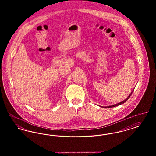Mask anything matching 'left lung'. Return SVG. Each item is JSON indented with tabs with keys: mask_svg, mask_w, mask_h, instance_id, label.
<instances>
[{
	"mask_svg": "<svg viewBox=\"0 0 156 156\" xmlns=\"http://www.w3.org/2000/svg\"><path fill=\"white\" fill-rule=\"evenodd\" d=\"M134 89L133 90V91L131 92V94L128 96V97L126 98V99H125L124 101H123L122 102H120V103H118V104H115V105H111V106H105V107H104V106H101V107H102V108H113V107H115V106H118V105H121V104H123V103H125L126 101H127V100H128V99L130 98V97L131 96V95L132 94V93H133V92Z\"/></svg>",
	"mask_w": 156,
	"mask_h": 156,
	"instance_id": "left-lung-1",
	"label": "left lung"
}]
</instances>
